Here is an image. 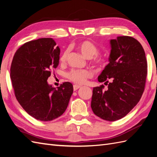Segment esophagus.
Listing matches in <instances>:
<instances>
[{
	"instance_id": "esophagus-1",
	"label": "esophagus",
	"mask_w": 157,
	"mask_h": 157,
	"mask_svg": "<svg viewBox=\"0 0 157 157\" xmlns=\"http://www.w3.org/2000/svg\"><path fill=\"white\" fill-rule=\"evenodd\" d=\"M81 88V86H78V85H74L73 86V90L74 91H76V90H78V89H79Z\"/></svg>"
}]
</instances>
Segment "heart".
Instances as JSON below:
<instances>
[{
    "mask_svg": "<svg viewBox=\"0 0 157 157\" xmlns=\"http://www.w3.org/2000/svg\"><path fill=\"white\" fill-rule=\"evenodd\" d=\"M75 48L81 52V54L87 59H91L98 53V48L94 43L89 40H84L78 42L75 45ZM69 51L65 50L60 56V61L65 63ZM96 64L103 65L106 63V60L102 56H97L94 60ZM92 73L86 69H73L67 73V76L71 82L77 84H84L88 78L92 77Z\"/></svg>",
    "mask_w": 157,
    "mask_h": 157,
    "instance_id": "heart-1",
    "label": "heart"
}]
</instances>
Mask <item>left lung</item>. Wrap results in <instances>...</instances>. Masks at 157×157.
I'll list each match as a JSON object with an SVG mask.
<instances>
[{
  "mask_svg": "<svg viewBox=\"0 0 157 157\" xmlns=\"http://www.w3.org/2000/svg\"><path fill=\"white\" fill-rule=\"evenodd\" d=\"M109 63L98 76L101 85L93 88L91 107L94 114L114 121L128 114L144 91L147 61L144 50L137 40L118 36L110 40Z\"/></svg>",
  "mask_w": 157,
  "mask_h": 157,
  "instance_id": "8db88e82",
  "label": "left lung"
}]
</instances>
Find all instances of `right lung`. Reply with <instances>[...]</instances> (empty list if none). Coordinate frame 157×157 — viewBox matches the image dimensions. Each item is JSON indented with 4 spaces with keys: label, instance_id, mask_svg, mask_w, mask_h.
Segmentation results:
<instances>
[{
    "label": "right lung",
    "instance_id": "1",
    "mask_svg": "<svg viewBox=\"0 0 157 157\" xmlns=\"http://www.w3.org/2000/svg\"><path fill=\"white\" fill-rule=\"evenodd\" d=\"M51 38L25 43L17 50L11 66L15 97L33 117L49 121L62 115L73 94V85L64 82L56 89L48 84L59 63L60 48Z\"/></svg>",
    "mask_w": 157,
    "mask_h": 157
}]
</instances>
